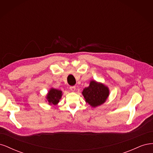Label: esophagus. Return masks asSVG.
<instances>
[{"mask_svg":"<svg viewBox=\"0 0 153 153\" xmlns=\"http://www.w3.org/2000/svg\"><path fill=\"white\" fill-rule=\"evenodd\" d=\"M69 89H70L72 92H74L75 91V89H76V87L75 86H71V87H69Z\"/></svg>","mask_w":153,"mask_h":153,"instance_id":"1","label":"esophagus"}]
</instances>
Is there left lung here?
Wrapping results in <instances>:
<instances>
[{"instance_id": "8db88e82", "label": "left lung", "mask_w": 153, "mask_h": 153, "mask_svg": "<svg viewBox=\"0 0 153 153\" xmlns=\"http://www.w3.org/2000/svg\"><path fill=\"white\" fill-rule=\"evenodd\" d=\"M82 94L86 102L94 108L105 102L109 96V89L101 83L91 80L89 86L83 90Z\"/></svg>"}]
</instances>
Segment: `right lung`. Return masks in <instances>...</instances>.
Instances as JSON below:
<instances>
[{
	"instance_id": "right-lung-1",
	"label": "right lung",
	"mask_w": 153,
	"mask_h": 153,
	"mask_svg": "<svg viewBox=\"0 0 153 153\" xmlns=\"http://www.w3.org/2000/svg\"><path fill=\"white\" fill-rule=\"evenodd\" d=\"M62 95L61 91L51 88L47 95V99L50 105L53 104L55 105L59 102V100L61 99Z\"/></svg>"
}]
</instances>
